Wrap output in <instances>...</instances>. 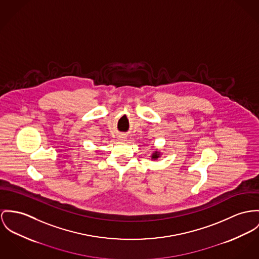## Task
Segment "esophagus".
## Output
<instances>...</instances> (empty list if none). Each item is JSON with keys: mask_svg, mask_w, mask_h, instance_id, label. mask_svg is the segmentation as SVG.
I'll use <instances>...</instances> for the list:
<instances>
[{"mask_svg": "<svg viewBox=\"0 0 259 259\" xmlns=\"http://www.w3.org/2000/svg\"><path fill=\"white\" fill-rule=\"evenodd\" d=\"M120 139H121V140L125 139V136H123V135H122V136H120Z\"/></svg>", "mask_w": 259, "mask_h": 259, "instance_id": "esophagus-1", "label": "esophagus"}]
</instances>
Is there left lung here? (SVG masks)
<instances>
[{
	"instance_id": "left-lung-1",
	"label": "left lung",
	"mask_w": 259,
	"mask_h": 259,
	"mask_svg": "<svg viewBox=\"0 0 259 259\" xmlns=\"http://www.w3.org/2000/svg\"><path fill=\"white\" fill-rule=\"evenodd\" d=\"M158 158H159V152H155V153H153V155H152V159H157Z\"/></svg>"
}]
</instances>
